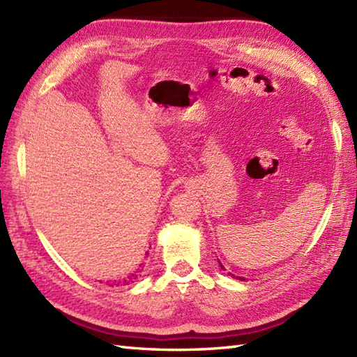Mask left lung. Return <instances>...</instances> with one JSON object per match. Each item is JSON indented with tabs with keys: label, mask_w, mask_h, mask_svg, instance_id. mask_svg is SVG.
I'll return each instance as SVG.
<instances>
[{
	"label": "left lung",
	"mask_w": 357,
	"mask_h": 357,
	"mask_svg": "<svg viewBox=\"0 0 357 357\" xmlns=\"http://www.w3.org/2000/svg\"><path fill=\"white\" fill-rule=\"evenodd\" d=\"M221 267H222V265H221ZM224 268V267H222ZM230 275H231V273H230ZM231 278H236V279H241V280H244V278H241V276H234V275H231Z\"/></svg>",
	"instance_id": "1"
}]
</instances>
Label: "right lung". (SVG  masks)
I'll use <instances>...</instances> for the list:
<instances>
[{
    "label": "right lung",
    "instance_id": "1",
    "mask_svg": "<svg viewBox=\"0 0 357 357\" xmlns=\"http://www.w3.org/2000/svg\"><path fill=\"white\" fill-rule=\"evenodd\" d=\"M133 279H136V276L128 278V280H124V282H121V285H126V284H128V282H133ZM118 285H119V284H118Z\"/></svg>",
    "mask_w": 357,
    "mask_h": 357
}]
</instances>
